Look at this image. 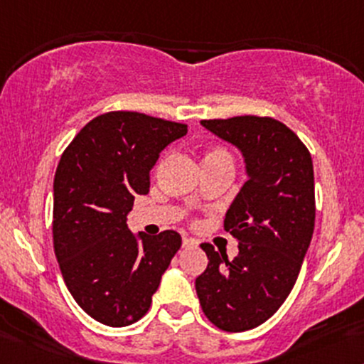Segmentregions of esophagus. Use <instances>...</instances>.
Segmentation results:
<instances>
[{"instance_id":"esophagus-1","label":"esophagus","mask_w":364,"mask_h":364,"mask_svg":"<svg viewBox=\"0 0 364 364\" xmlns=\"http://www.w3.org/2000/svg\"><path fill=\"white\" fill-rule=\"evenodd\" d=\"M183 247H185V249H191V247H197V242H195L193 238L183 237Z\"/></svg>"}]
</instances>
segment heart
Masks as SVG:
<instances>
[{
    "label": "heart",
    "instance_id": "1",
    "mask_svg": "<svg viewBox=\"0 0 364 364\" xmlns=\"http://www.w3.org/2000/svg\"><path fill=\"white\" fill-rule=\"evenodd\" d=\"M205 162H230L233 164V161H231V155L230 151H228L226 149H221V146H213V149H209L203 154V161L202 164Z\"/></svg>",
    "mask_w": 364,
    "mask_h": 364
}]
</instances>
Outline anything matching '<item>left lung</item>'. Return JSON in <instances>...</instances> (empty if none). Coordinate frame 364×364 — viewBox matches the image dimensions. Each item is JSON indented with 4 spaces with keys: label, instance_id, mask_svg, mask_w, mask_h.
Wrapping results in <instances>:
<instances>
[{
    "label": "left lung",
    "instance_id": "left-lung-1",
    "mask_svg": "<svg viewBox=\"0 0 364 364\" xmlns=\"http://www.w3.org/2000/svg\"><path fill=\"white\" fill-rule=\"evenodd\" d=\"M242 151L247 181L225 218L238 240L228 261L202 243L209 264L195 279L209 321L225 331L262 325L292 292L314 231V173L309 150L271 117L240 115L200 122Z\"/></svg>",
    "mask_w": 364,
    "mask_h": 364
}]
</instances>
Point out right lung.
Instances as JSON below:
<instances>
[{
	"mask_svg": "<svg viewBox=\"0 0 364 364\" xmlns=\"http://www.w3.org/2000/svg\"><path fill=\"white\" fill-rule=\"evenodd\" d=\"M188 126L139 112L90 121L60 159L53 181V245L63 282L86 314L127 326L146 314L181 247L173 230L131 233L127 213L150 190L161 151Z\"/></svg>",
	"mask_w": 364,
	"mask_h": 364,
	"instance_id": "obj_1",
	"label": "right lung"
}]
</instances>
